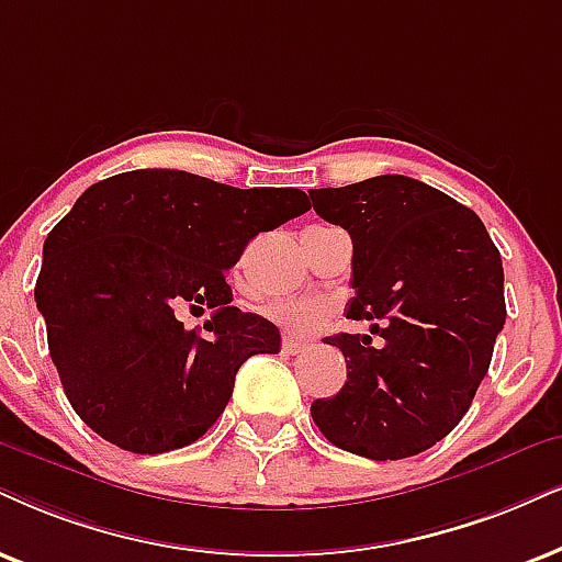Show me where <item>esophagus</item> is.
I'll return each instance as SVG.
<instances>
[{
  "label": "esophagus",
  "instance_id": "obj_1",
  "mask_svg": "<svg viewBox=\"0 0 562 562\" xmlns=\"http://www.w3.org/2000/svg\"><path fill=\"white\" fill-rule=\"evenodd\" d=\"M282 350H285L288 355H297V352L305 350V342H303V339H297V337H285V339H282Z\"/></svg>",
  "mask_w": 562,
  "mask_h": 562
}]
</instances>
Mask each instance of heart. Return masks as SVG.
Returning a JSON list of instances; mask_svg holds the SVG:
<instances>
[{
	"instance_id": "heart-1",
	"label": "heart",
	"mask_w": 562,
	"mask_h": 562,
	"mask_svg": "<svg viewBox=\"0 0 562 562\" xmlns=\"http://www.w3.org/2000/svg\"><path fill=\"white\" fill-rule=\"evenodd\" d=\"M265 316L280 329L308 337L329 322L331 308L316 297H277L265 305Z\"/></svg>"
}]
</instances>
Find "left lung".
Here are the masks:
<instances>
[{"label":"left lung","mask_w":562,"mask_h":562,"mask_svg":"<svg viewBox=\"0 0 562 562\" xmlns=\"http://www.w3.org/2000/svg\"><path fill=\"white\" fill-rule=\"evenodd\" d=\"M314 210L352 238L347 318L370 334H334L347 360L339 394L311 417L339 449L415 457L457 428L506 324L501 254L482 220L409 176L314 189Z\"/></svg>","instance_id":"1"}]
</instances>
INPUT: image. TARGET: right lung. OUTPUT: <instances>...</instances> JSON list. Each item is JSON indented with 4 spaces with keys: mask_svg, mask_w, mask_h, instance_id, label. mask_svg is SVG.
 Listing matches in <instances>:
<instances>
[{
    "mask_svg": "<svg viewBox=\"0 0 562 562\" xmlns=\"http://www.w3.org/2000/svg\"><path fill=\"white\" fill-rule=\"evenodd\" d=\"M311 210L301 189H236L187 170L142 168L92 183L48 233L35 303L64 394L82 423L132 453L207 432L251 355L280 329L231 305L225 282L248 240ZM213 308L211 334L183 310Z\"/></svg>",
    "mask_w": 562,
    "mask_h": 562,
    "instance_id": "add662e5",
    "label": "right lung"
}]
</instances>
